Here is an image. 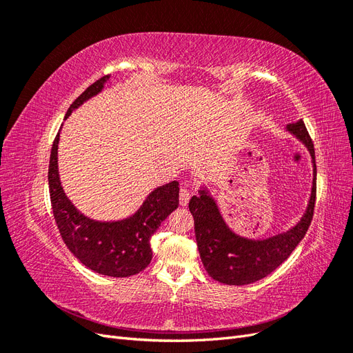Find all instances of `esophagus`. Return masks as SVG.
Wrapping results in <instances>:
<instances>
[{
    "mask_svg": "<svg viewBox=\"0 0 353 353\" xmlns=\"http://www.w3.org/2000/svg\"><path fill=\"white\" fill-rule=\"evenodd\" d=\"M190 197H191L190 190L187 187H181V190H179V205L181 206H187Z\"/></svg>",
    "mask_w": 353,
    "mask_h": 353,
    "instance_id": "34e87169",
    "label": "esophagus"
}]
</instances>
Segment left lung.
Returning <instances> with one entry per match:
<instances>
[{
	"label": "left lung",
	"instance_id": "obj_1",
	"mask_svg": "<svg viewBox=\"0 0 353 353\" xmlns=\"http://www.w3.org/2000/svg\"><path fill=\"white\" fill-rule=\"evenodd\" d=\"M285 131L307 148L314 170L311 196L305 213L296 225L270 237L250 239L240 236L230 228L216 199L212 196L206 185H201L199 196H193L188 203L191 215L194 218L200 259L213 280L228 285H244L265 279L292 254L311 225L316 196L314 144L302 119L296 123H288Z\"/></svg>",
	"mask_w": 353,
	"mask_h": 353
}]
</instances>
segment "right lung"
<instances>
[{"mask_svg":"<svg viewBox=\"0 0 353 353\" xmlns=\"http://www.w3.org/2000/svg\"><path fill=\"white\" fill-rule=\"evenodd\" d=\"M109 74L95 81L72 103L65 119L85 101L103 91ZM61 131V128H60ZM60 131L51 147L48 185L52 213L68 249L91 271L108 276H131L150 263V239L179 203V183L160 185L145 197L131 216L117 221H95L74 208L61 187L59 175Z\"/></svg>","mask_w":353,"mask_h":353,"instance_id":"add662e5","label":"right lung"}]
</instances>
